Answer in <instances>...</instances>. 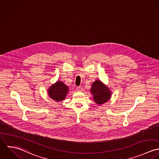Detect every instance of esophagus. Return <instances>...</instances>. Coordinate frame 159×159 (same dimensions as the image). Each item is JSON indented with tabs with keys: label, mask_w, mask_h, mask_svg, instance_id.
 I'll list each match as a JSON object with an SVG mask.
<instances>
[{
	"label": "esophagus",
	"mask_w": 159,
	"mask_h": 159,
	"mask_svg": "<svg viewBox=\"0 0 159 159\" xmlns=\"http://www.w3.org/2000/svg\"><path fill=\"white\" fill-rule=\"evenodd\" d=\"M77 90L78 92H82L83 89H82V87H77Z\"/></svg>",
	"instance_id": "obj_1"
}]
</instances>
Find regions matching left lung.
<instances>
[{"mask_svg": "<svg viewBox=\"0 0 159 159\" xmlns=\"http://www.w3.org/2000/svg\"><path fill=\"white\" fill-rule=\"evenodd\" d=\"M90 93L93 95V101L98 105L107 102L112 95L110 89L99 79L96 80L92 84Z\"/></svg>", "mask_w": 159, "mask_h": 159, "instance_id": "left-lung-1", "label": "left lung"}]
</instances>
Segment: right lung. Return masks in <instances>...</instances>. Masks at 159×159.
Returning <instances> with one entry per match:
<instances>
[{
	"mask_svg": "<svg viewBox=\"0 0 159 159\" xmlns=\"http://www.w3.org/2000/svg\"><path fill=\"white\" fill-rule=\"evenodd\" d=\"M47 91L50 98L57 102H60L66 98L69 92V88L62 81L58 80L56 83L52 84Z\"/></svg>",
	"mask_w": 159,
	"mask_h": 159,
	"instance_id": "add662e5",
	"label": "right lung"
}]
</instances>
